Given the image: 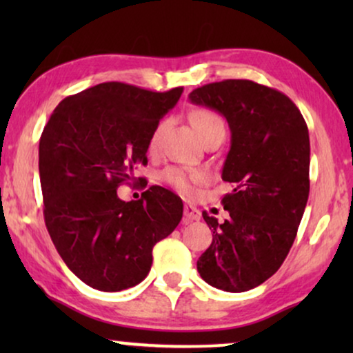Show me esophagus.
<instances>
[{
	"label": "esophagus",
	"mask_w": 353,
	"mask_h": 353,
	"mask_svg": "<svg viewBox=\"0 0 353 353\" xmlns=\"http://www.w3.org/2000/svg\"><path fill=\"white\" fill-rule=\"evenodd\" d=\"M196 220H201V210L196 209L194 205L186 204L185 205V221L186 223H190V221H196Z\"/></svg>",
	"instance_id": "esophagus-1"
}]
</instances>
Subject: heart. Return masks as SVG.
<instances>
[{"mask_svg":"<svg viewBox=\"0 0 353 353\" xmlns=\"http://www.w3.org/2000/svg\"><path fill=\"white\" fill-rule=\"evenodd\" d=\"M190 120H191L192 128L196 130L201 139L204 138L205 134L216 132V130H225V123L223 120L220 119V115H216L209 109L194 110V112L191 114ZM165 127H167V120H162V122H159L157 127L154 128L151 138H149V149H151V151H154V149L157 148L159 139H161V134L163 130H165ZM162 176L168 185H172L176 191H180L181 194L185 196L194 194V186L197 183L204 180V175H201V173L185 172L181 170V168H168V170L163 172Z\"/></svg>","mask_w":353,"mask_h":353,"instance_id":"b5f03b06","label":"heart"}]
</instances>
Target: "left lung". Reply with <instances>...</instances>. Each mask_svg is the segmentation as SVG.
<instances>
[{
    "label": "left lung",
    "mask_w": 353,
    "mask_h": 353,
    "mask_svg": "<svg viewBox=\"0 0 353 353\" xmlns=\"http://www.w3.org/2000/svg\"><path fill=\"white\" fill-rule=\"evenodd\" d=\"M191 103L223 115L231 130L221 199L230 216L212 228L197 272L226 292L254 289L278 272L296 239L310 191V139L297 105L281 91L252 80H223L196 88Z\"/></svg>",
    "instance_id": "left-lung-1"
}]
</instances>
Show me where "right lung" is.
Wrapping results in <instances>:
<instances>
[{"label":"right lung","instance_id":"obj_1","mask_svg":"<svg viewBox=\"0 0 353 353\" xmlns=\"http://www.w3.org/2000/svg\"><path fill=\"white\" fill-rule=\"evenodd\" d=\"M183 93L105 81L67 96L40 138L43 215L52 244L88 286L117 292L137 286L152 265V248L176 228L183 202L162 186L141 199H119L117 188L141 181L149 138Z\"/></svg>","mask_w":353,"mask_h":353}]
</instances>
